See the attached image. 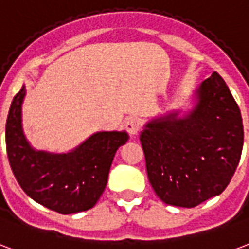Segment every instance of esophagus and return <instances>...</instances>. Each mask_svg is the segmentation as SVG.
Instances as JSON below:
<instances>
[{
  "mask_svg": "<svg viewBox=\"0 0 249 249\" xmlns=\"http://www.w3.org/2000/svg\"><path fill=\"white\" fill-rule=\"evenodd\" d=\"M125 128L129 132L130 136H136L140 132V120L136 117H130L125 123Z\"/></svg>",
  "mask_w": 249,
  "mask_h": 249,
  "instance_id": "esophagus-1",
  "label": "esophagus"
}]
</instances>
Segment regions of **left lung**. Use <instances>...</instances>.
<instances>
[{
  "label": "left lung",
  "instance_id": "8db88e82",
  "mask_svg": "<svg viewBox=\"0 0 249 249\" xmlns=\"http://www.w3.org/2000/svg\"><path fill=\"white\" fill-rule=\"evenodd\" d=\"M194 107L170 110L140 134L148 178L166 204L191 209L222 194L236 170L244 129L240 109L218 72L193 93Z\"/></svg>",
  "mask_w": 249,
  "mask_h": 249
}]
</instances>
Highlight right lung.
<instances>
[{
  "mask_svg": "<svg viewBox=\"0 0 249 249\" xmlns=\"http://www.w3.org/2000/svg\"><path fill=\"white\" fill-rule=\"evenodd\" d=\"M22 86L12 101L6 120V150L13 174L22 190L47 209L75 213L92 209L108 182L117 149L129 136L125 130L96 132L67 153L36 150L22 126Z\"/></svg>",
  "mask_w": 249,
  "mask_h": 249,
  "instance_id": "add662e5",
  "label": "right lung"
}]
</instances>
